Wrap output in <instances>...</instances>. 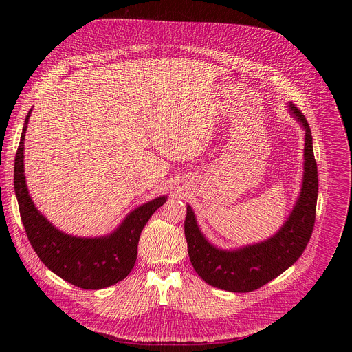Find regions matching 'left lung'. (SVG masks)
<instances>
[{
    "label": "left lung",
    "instance_id": "obj_1",
    "mask_svg": "<svg viewBox=\"0 0 352 352\" xmlns=\"http://www.w3.org/2000/svg\"><path fill=\"white\" fill-rule=\"evenodd\" d=\"M288 107L305 129L304 179L289 217L273 236L234 250L219 249L200 232L192 208H186L184 228L190 263L202 280L213 287L231 292L255 291L292 266L311 239L319 188L312 133L300 110L292 103Z\"/></svg>",
    "mask_w": 352,
    "mask_h": 352
}]
</instances>
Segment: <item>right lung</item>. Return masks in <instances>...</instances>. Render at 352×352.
I'll return each instance as SVG.
<instances>
[{"label": "right lung", "instance_id": "1", "mask_svg": "<svg viewBox=\"0 0 352 352\" xmlns=\"http://www.w3.org/2000/svg\"><path fill=\"white\" fill-rule=\"evenodd\" d=\"M32 110L23 124L14 168L15 195L30 245L50 270L79 288L100 289L117 284L133 269L140 232L167 196H159L136 208L106 236L80 238L60 231L36 209L25 181L23 146Z\"/></svg>", "mask_w": 352, "mask_h": 352}]
</instances>
